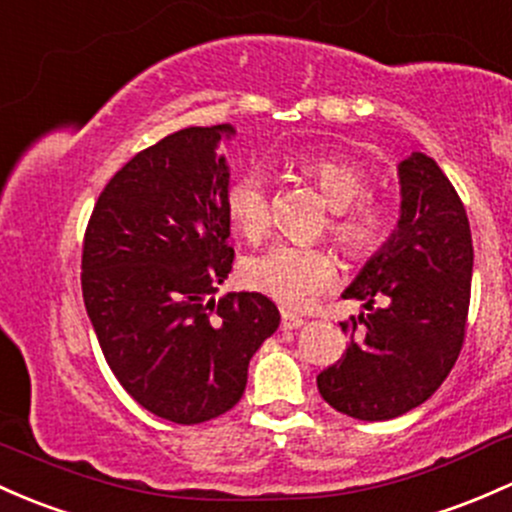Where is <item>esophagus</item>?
Segmentation results:
<instances>
[{"label":"esophagus","instance_id":"34e87169","mask_svg":"<svg viewBox=\"0 0 512 512\" xmlns=\"http://www.w3.org/2000/svg\"><path fill=\"white\" fill-rule=\"evenodd\" d=\"M302 324H305V320L300 315H295V312H283L280 315V327L283 329H300Z\"/></svg>","mask_w":512,"mask_h":512}]
</instances>
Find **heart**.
Wrapping results in <instances>:
<instances>
[{
	"label": "heart",
	"instance_id": "1",
	"mask_svg": "<svg viewBox=\"0 0 512 512\" xmlns=\"http://www.w3.org/2000/svg\"><path fill=\"white\" fill-rule=\"evenodd\" d=\"M295 170L310 178L332 207L329 234L349 256H366L386 241L390 214L373 200H361L368 190V175L356 163L329 156L295 158ZM227 210L234 227L249 241L261 239L271 227L268 210V175L263 170H246L229 185ZM329 251L320 246L276 241L246 258L241 278L256 293L268 295L285 307L307 305L317 293L334 283Z\"/></svg>",
	"mask_w": 512,
	"mask_h": 512
}]
</instances>
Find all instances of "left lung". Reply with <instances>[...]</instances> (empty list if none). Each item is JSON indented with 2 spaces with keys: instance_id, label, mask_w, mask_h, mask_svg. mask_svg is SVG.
I'll list each match as a JSON object with an SVG mask.
<instances>
[{
  "instance_id": "8db88e82",
  "label": "left lung",
  "mask_w": 512,
  "mask_h": 512,
  "mask_svg": "<svg viewBox=\"0 0 512 512\" xmlns=\"http://www.w3.org/2000/svg\"><path fill=\"white\" fill-rule=\"evenodd\" d=\"M400 214L344 300L368 312L342 324L349 346L317 376L320 395L356 420H393L442 386L461 351L469 315L474 246L469 217L434 158L398 163ZM387 305L373 308L372 300Z\"/></svg>"
}]
</instances>
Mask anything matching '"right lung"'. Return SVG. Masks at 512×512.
I'll return each instance as SVG.
<instances>
[{"mask_svg": "<svg viewBox=\"0 0 512 512\" xmlns=\"http://www.w3.org/2000/svg\"><path fill=\"white\" fill-rule=\"evenodd\" d=\"M232 124L190 126L136 153L102 190L82 246V298L109 368L153 415L197 425L241 400L280 324L261 293H214L232 271Z\"/></svg>", "mask_w": 512, "mask_h": 512, "instance_id": "right-lung-1", "label": "right lung"}]
</instances>
